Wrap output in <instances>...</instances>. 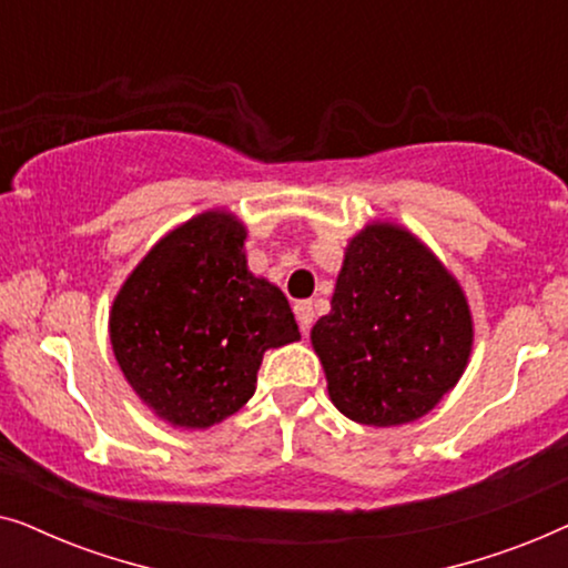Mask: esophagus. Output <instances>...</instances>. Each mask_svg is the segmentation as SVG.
Wrapping results in <instances>:
<instances>
[{
	"label": "esophagus",
	"instance_id": "esophagus-1",
	"mask_svg": "<svg viewBox=\"0 0 568 568\" xmlns=\"http://www.w3.org/2000/svg\"><path fill=\"white\" fill-rule=\"evenodd\" d=\"M294 315H297V323H300V331L310 333V328H313V321H315V310H313V302L310 300H302L294 305Z\"/></svg>",
	"mask_w": 568,
	"mask_h": 568
}]
</instances>
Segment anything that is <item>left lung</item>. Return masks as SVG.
Wrapping results in <instances>:
<instances>
[{
	"label": "left lung",
	"mask_w": 568,
	"mask_h": 568,
	"mask_svg": "<svg viewBox=\"0 0 568 568\" xmlns=\"http://www.w3.org/2000/svg\"><path fill=\"white\" fill-rule=\"evenodd\" d=\"M310 338L341 414L398 426L453 390L473 323L460 286L410 232L369 224L348 243L331 313Z\"/></svg>",
	"instance_id": "obj_1"
}]
</instances>
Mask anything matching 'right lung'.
I'll use <instances>...</instances> for the list:
<instances>
[{
	"mask_svg": "<svg viewBox=\"0 0 568 568\" xmlns=\"http://www.w3.org/2000/svg\"><path fill=\"white\" fill-rule=\"evenodd\" d=\"M245 230L224 212L160 240L111 310L119 367L154 414L212 426L251 400L263 352L300 338L282 290L245 266Z\"/></svg>",
	"mask_w": 568,
	"mask_h": 568,
	"instance_id": "obj_1",
	"label": "right lung"
}]
</instances>
